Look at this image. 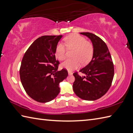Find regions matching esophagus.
I'll list each match as a JSON object with an SVG mask.
<instances>
[{
	"mask_svg": "<svg viewBox=\"0 0 133 133\" xmlns=\"http://www.w3.org/2000/svg\"><path fill=\"white\" fill-rule=\"evenodd\" d=\"M68 74H69V75H71L72 74V73L71 71H68Z\"/></svg>",
	"mask_w": 133,
	"mask_h": 133,
	"instance_id": "obj_1",
	"label": "esophagus"
}]
</instances>
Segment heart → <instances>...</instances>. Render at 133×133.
I'll list each match as a JSON object with an SVG mask.
<instances>
[{"mask_svg":"<svg viewBox=\"0 0 133 133\" xmlns=\"http://www.w3.org/2000/svg\"><path fill=\"white\" fill-rule=\"evenodd\" d=\"M65 44L69 50H74L72 54V59H67L62 63V68L69 71L78 68L81 62L83 64H87L91 60L94 47L92 44L87 41L85 38L77 34L67 36L64 39ZM55 56L59 60L63 61L66 57V49L63 43H59L55 50Z\"/></svg>","mask_w":133,"mask_h":133,"instance_id":"obj_1","label":"heart"}]
</instances>
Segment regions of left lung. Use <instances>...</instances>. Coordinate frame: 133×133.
I'll return each mask as SVG.
<instances>
[{"label": "left lung", "instance_id": "left-lung-1", "mask_svg": "<svg viewBox=\"0 0 133 133\" xmlns=\"http://www.w3.org/2000/svg\"><path fill=\"white\" fill-rule=\"evenodd\" d=\"M91 40L94 53L90 63L80 70L85 76L73 74L75 81L73 90L79 98L86 101H95L108 91L113 79L114 69L111 56L106 43L94 34L81 32Z\"/></svg>", "mask_w": 133, "mask_h": 133}]
</instances>
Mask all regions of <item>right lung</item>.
<instances>
[{"instance_id": "add662e5", "label": "right lung", "mask_w": 133, "mask_h": 133, "mask_svg": "<svg viewBox=\"0 0 133 133\" xmlns=\"http://www.w3.org/2000/svg\"><path fill=\"white\" fill-rule=\"evenodd\" d=\"M62 35H44L33 42L22 59L19 74L27 94L34 100L46 103L60 92L59 83L68 76L65 69L58 71L55 50Z\"/></svg>"}]
</instances>
